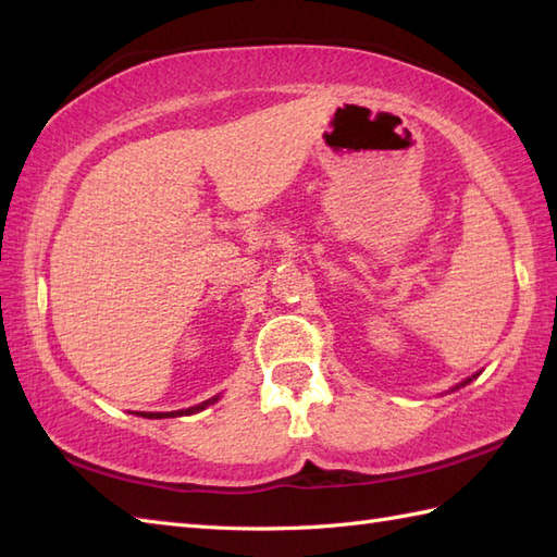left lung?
I'll use <instances>...</instances> for the list:
<instances>
[{
  "instance_id": "left-lung-1",
  "label": "left lung",
  "mask_w": 557,
  "mask_h": 557,
  "mask_svg": "<svg viewBox=\"0 0 557 557\" xmlns=\"http://www.w3.org/2000/svg\"><path fill=\"white\" fill-rule=\"evenodd\" d=\"M476 375H479V373H476ZM476 375H471V377H467V381H461V383H459L457 387H461V385H469L471 381H474V377H476Z\"/></svg>"
}]
</instances>
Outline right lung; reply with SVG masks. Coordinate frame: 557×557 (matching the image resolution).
Segmentation results:
<instances>
[{
	"mask_svg": "<svg viewBox=\"0 0 557 557\" xmlns=\"http://www.w3.org/2000/svg\"><path fill=\"white\" fill-rule=\"evenodd\" d=\"M218 399H220V397H210V399H206V401H200V405H196V407L180 409V411H138V417H144V419H174V417H188V413H198V411H203L206 407L215 405Z\"/></svg>",
	"mask_w": 557,
	"mask_h": 557,
	"instance_id": "1",
	"label": "right lung"
}]
</instances>
